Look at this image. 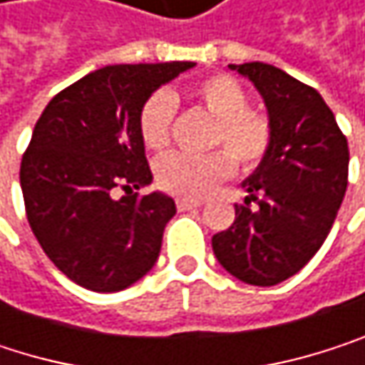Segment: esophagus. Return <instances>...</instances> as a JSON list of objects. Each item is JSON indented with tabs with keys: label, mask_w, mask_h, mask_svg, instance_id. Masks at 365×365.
I'll return each instance as SVG.
<instances>
[{
	"label": "esophagus",
	"mask_w": 365,
	"mask_h": 365,
	"mask_svg": "<svg viewBox=\"0 0 365 365\" xmlns=\"http://www.w3.org/2000/svg\"><path fill=\"white\" fill-rule=\"evenodd\" d=\"M201 205H203L201 201H192V199H179V201H177V210H179V212L197 210V207H201Z\"/></svg>",
	"instance_id": "1"
}]
</instances>
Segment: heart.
<instances>
[{
  "label": "heart",
  "instance_id": "1",
  "mask_svg": "<svg viewBox=\"0 0 365 365\" xmlns=\"http://www.w3.org/2000/svg\"><path fill=\"white\" fill-rule=\"evenodd\" d=\"M201 104L218 117L216 143L227 145L207 155L168 153L155 164V179L160 188L184 199H203L220 181L235 170L233 158L244 168L259 166L272 147L269 119L248 108L246 89L227 74H214L201 81L195 89ZM175 117V98L168 91H155L143 106L138 128L145 147L160 151L170 143V125ZM234 155L231 156L230 153Z\"/></svg>",
  "mask_w": 365,
  "mask_h": 365
}]
</instances>
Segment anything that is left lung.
I'll return each mask as SVG.
<instances>
[{
    "instance_id": "8db88e82",
    "label": "left lung",
    "mask_w": 365,
    "mask_h": 365,
    "mask_svg": "<svg viewBox=\"0 0 365 365\" xmlns=\"http://www.w3.org/2000/svg\"><path fill=\"white\" fill-rule=\"evenodd\" d=\"M229 68L263 96L274 136L265 160L242 181L248 197L235 205V222L212 237V248L237 280L274 287L295 276L329 235L346 192L349 143L317 89L263 61Z\"/></svg>"
}]
</instances>
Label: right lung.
<instances>
[{
  "instance_id": "1",
  "label": "right lung",
  "mask_w": 365,
  "mask_h": 365,
  "mask_svg": "<svg viewBox=\"0 0 365 365\" xmlns=\"http://www.w3.org/2000/svg\"><path fill=\"white\" fill-rule=\"evenodd\" d=\"M195 66H104L59 91L40 115L21 160L25 212L46 257L78 287L123 291L155 265L177 210L164 192H134L153 179L138 119L160 85ZM117 187L126 192L121 200Z\"/></svg>"
}]
</instances>
